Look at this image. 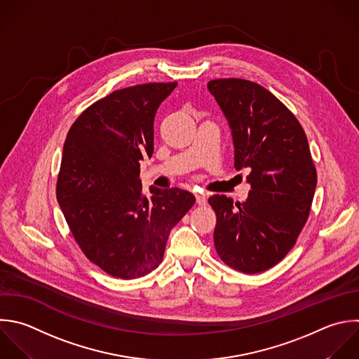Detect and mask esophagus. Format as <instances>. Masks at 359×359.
<instances>
[{
  "instance_id": "esophagus-1",
  "label": "esophagus",
  "mask_w": 359,
  "mask_h": 359,
  "mask_svg": "<svg viewBox=\"0 0 359 359\" xmlns=\"http://www.w3.org/2000/svg\"><path fill=\"white\" fill-rule=\"evenodd\" d=\"M195 198H196V203L198 205H206V195L205 194H195Z\"/></svg>"
}]
</instances>
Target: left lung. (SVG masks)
<instances>
[{"label":"left lung","instance_id":"1","mask_svg":"<svg viewBox=\"0 0 359 359\" xmlns=\"http://www.w3.org/2000/svg\"><path fill=\"white\" fill-rule=\"evenodd\" d=\"M208 90L229 121L236 170L248 168L245 202L213 195L220 259L244 273L264 272L293 248L307 222L317 184L309 143L296 116L266 88L217 79Z\"/></svg>","mask_w":359,"mask_h":359}]
</instances>
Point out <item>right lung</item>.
<instances>
[{
  "label": "right lung",
  "instance_id": "add662e5",
  "mask_svg": "<svg viewBox=\"0 0 359 359\" xmlns=\"http://www.w3.org/2000/svg\"><path fill=\"white\" fill-rule=\"evenodd\" d=\"M177 83L114 91L73 123L63 147L56 196L86 257L111 276L156 269L171 229L194 206L180 188H142L140 160L151 157L154 116Z\"/></svg>",
  "mask_w": 359,
  "mask_h": 359
}]
</instances>
